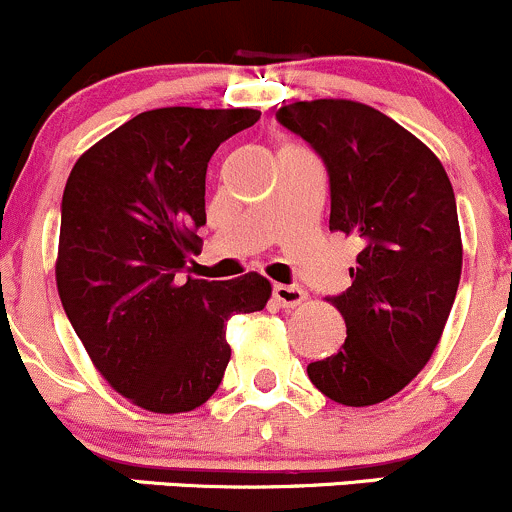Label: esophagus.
<instances>
[{
    "label": "esophagus",
    "instance_id": "obj_1",
    "mask_svg": "<svg viewBox=\"0 0 512 512\" xmlns=\"http://www.w3.org/2000/svg\"><path fill=\"white\" fill-rule=\"evenodd\" d=\"M272 299L277 301L279 306H284V309H292V306H299L306 297L299 287H292V284H274Z\"/></svg>",
    "mask_w": 512,
    "mask_h": 512
}]
</instances>
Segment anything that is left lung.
Segmentation results:
<instances>
[{"instance_id":"1","label":"left lung","mask_w":512,"mask_h":512,"mask_svg":"<svg viewBox=\"0 0 512 512\" xmlns=\"http://www.w3.org/2000/svg\"><path fill=\"white\" fill-rule=\"evenodd\" d=\"M277 120L324 159L328 228L360 242L353 284L331 299L346 341L306 373L338 405H378L427 365L454 306L464 260L454 188L427 144L363 102H292Z\"/></svg>"}]
</instances>
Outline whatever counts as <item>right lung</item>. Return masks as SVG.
Returning a JSON list of instances; mask_svg holds the SVG:
<instances>
[{"label":"right lung","mask_w":512,"mask_h":512,"mask_svg":"<svg viewBox=\"0 0 512 512\" xmlns=\"http://www.w3.org/2000/svg\"><path fill=\"white\" fill-rule=\"evenodd\" d=\"M257 110L159 107L132 117L75 161L61 203L56 284L98 373L159 414L191 412L230 360L225 324L265 309L272 284L186 277L206 225L213 152Z\"/></svg>","instance_id":"add662e5"}]
</instances>
